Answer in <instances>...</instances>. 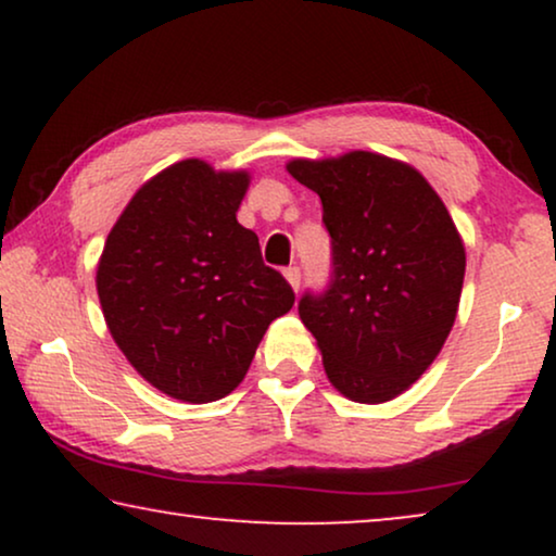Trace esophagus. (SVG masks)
<instances>
[{
  "label": "esophagus",
  "mask_w": 556,
  "mask_h": 556,
  "mask_svg": "<svg viewBox=\"0 0 556 556\" xmlns=\"http://www.w3.org/2000/svg\"><path fill=\"white\" fill-rule=\"evenodd\" d=\"M286 278H288V283H291L293 291H299V288H301V268H299V265H288Z\"/></svg>",
  "instance_id": "obj_1"
}]
</instances>
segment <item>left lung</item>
<instances>
[{
    "instance_id": "left-lung-1",
    "label": "left lung",
    "mask_w": 556,
    "mask_h": 556,
    "mask_svg": "<svg viewBox=\"0 0 556 556\" xmlns=\"http://www.w3.org/2000/svg\"><path fill=\"white\" fill-rule=\"evenodd\" d=\"M331 238V278L306 291L299 316L314 333L331 384L354 402H387L430 367L458 314L466 250L445 204L420 172L352 151L295 159Z\"/></svg>"
}]
</instances>
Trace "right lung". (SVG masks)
Instances as JSON below:
<instances>
[{
	"label": "right lung",
	"mask_w": 556,
	"mask_h": 556,
	"mask_svg": "<svg viewBox=\"0 0 556 556\" xmlns=\"http://www.w3.org/2000/svg\"><path fill=\"white\" fill-rule=\"evenodd\" d=\"M245 172L187 159L149 179L98 263L105 324L136 371L174 400L215 402L242 382L295 293L235 217Z\"/></svg>",
	"instance_id": "1"
}]
</instances>
